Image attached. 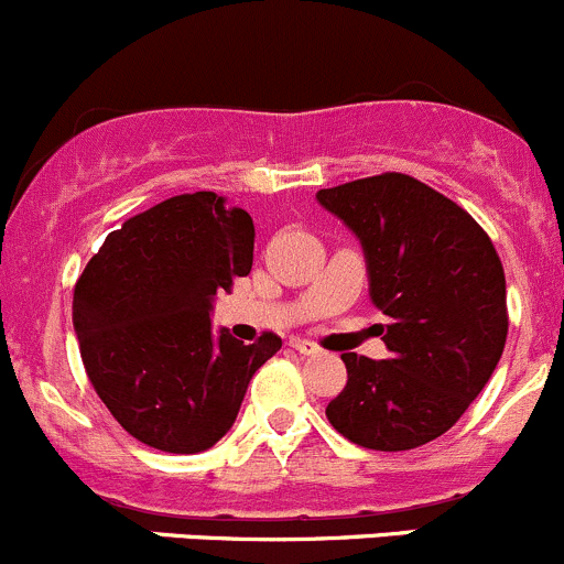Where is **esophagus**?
<instances>
[{
    "label": "esophagus",
    "instance_id": "1",
    "mask_svg": "<svg viewBox=\"0 0 564 564\" xmlns=\"http://www.w3.org/2000/svg\"><path fill=\"white\" fill-rule=\"evenodd\" d=\"M289 346H292L294 351H300V355H318V346L314 344V340L289 338Z\"/></svg>",
    "mask_w": 564,
    "mask_h": 564
}]
</instances>
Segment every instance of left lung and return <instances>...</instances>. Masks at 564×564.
Returning a JSON list of instances; mask_svg holds the SVG:
<instances>
[{
  "label": "left lung",
  "instance_id": "obj_1",
  "mask_svg": "<svg viewBox=\"0 0 564 564\" xmlns=\"http://www.w3.org/2000/svg\"><path fill=\"white\" fill-rule=\"evenodd\" d=\"M316 198L360 240L371 303L390 318L388 360L340 355L349 379L327 420L368 451H412L458 423L502 357V261L466 209L414 176H366Z\"/></svg>",
  "mask_w": 564,
  "mask_h": 564
}]
</instances>
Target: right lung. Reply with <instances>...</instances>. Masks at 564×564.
Wrapping results in <instances>:
<instances>
[{
	"label": "right lung",
	"instance_id": "add662e5",
	"mask_svg": "<svg viewBox=\"0 0 564 564\" xmlns=\"http://www.w3.org/2000/svg\"><path fill=\"white\" fill-rule=\"evenodd\" d=\"M253 220L213 191L124 220L73 292L84 368L119 425L163 453L209 451L235 425L253 373L281 349L213 333V303L253 267Z\"/></svg>",
	"mask_w": 564,
	"mask_h": 564
}]
</instances>
